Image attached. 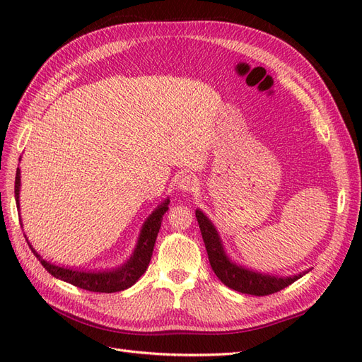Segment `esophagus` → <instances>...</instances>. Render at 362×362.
<instances>
[{
	"label": "esophagus",
	"mask_w": 362,
	"mask_h": 362,
	"mask_svg": "<svg viewBox=\"0 0 362 362\" xmlns=\"http://www.w3.org/2000/svg\"><path fill=\"white\" fill-rule=\"evenodd\" d=\"M198 180H196L193 175H182V177L178 180L177 182V187L178 190L184 192V193H193L198 190Z\"/></svg>",
	"instance_id": "esophagus-1"
}]
</instances>
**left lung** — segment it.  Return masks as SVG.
<instances>
[{
    "mask_svg": "<svg viewBox=\"0 0 362 362\" xmlns=\"http://www.w3.org/2000/svg\"><path fill=\"white\" fill-rule=\"evenodd\" d=\"M196 218H198L211 269L214 270L216 276L229 288L245 294L267 296L291 286L294 281H298L310 272L305 270L302 273H298V275L279 278L275 275H269V273H261L245 266H240L228 257L216 226L199 208L196 210Z\"/></svg>",
    "mask_w": 362,
    "mask_h": 362,
    "instance_id": "1",
    "label": "left lung"
}]
</instances>
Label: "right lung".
<instances>
[{
  "label": "right lung",
  "instance_id": "right-lung-1",
  "mask_svg": "<svg viewBox=\"0 0 362 362\" xmlns=\"http://www.w3.org/2000/svg\"><path fill=\"white\" fill-rule=\"evenodd\" d=\"M19 192H21V169H16V178H15V199L16 206L19 210ZM169 198L164 199L154 211L149 214V217L141 225L140 234L137 238L136 247L131 257L124 262L122 266H117L115 269H103V270H78L68 266H57L54 262L43 259L40 254H37L36 249L33 247L27 238V243L35 254L40 264L45 267L54 278L62 279L64 282H69L75 287H80L83 290L96 291V293H117L129 288L131 286L139 281V278L146 272L149 261L152 257V250L156 246V240L160 231L163 216L169 210ZM23 226V222H21Z\"/></svg>",
  "mask_w": 362,
  "mask_h": 362
}]
</instances>
